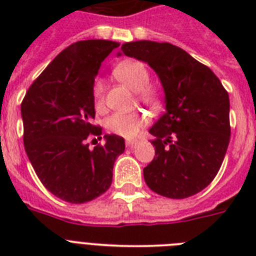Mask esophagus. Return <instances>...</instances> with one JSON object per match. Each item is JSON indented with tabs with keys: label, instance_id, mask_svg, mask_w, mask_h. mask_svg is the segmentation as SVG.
Segmentation results:
<instances>
[{
	"label": "esophagus",
	"instance_id": "1",
	"mask_svg": "<svg viewBox=\"0 0 256 256\" xmlns=\"http://www.w3.org/2000/svg\"><path fill=\"white\" fill-rule=\"evenodd\" d=\"M136 144H138V140H126V146H128V148H132V146H136Z\"/></svg>",
	"mask_w": 256,
	"mask_h": 256
}]
</instances>
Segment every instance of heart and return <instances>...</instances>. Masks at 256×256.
Masks as SVG:
<instances>
[{
  "mask_svg": "<svg viewBox=\"0 0 256 256\" xmlns=\"http://www.w3.org/2000/svg\"><path fill=\"white\" fill-rule=\"evenodd\" d=\"M114 76L132 92H138V96L144 104L152 108L160 106V94L154 88H148L150 84V73L142 62H122L114 69ZM92 98L96 110H102L104 106V84L100 78L96 80L92 85ZM144 122L146 116L140 112H116L106 120V128L112 134L124 138H132L140 132Z\"/></svg>",
  "mask_w": 256,
  "mask_h": 256,
  "instance_id": "b5f03b06",
  "label": "heart"
}]
</instances>
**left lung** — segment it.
<instances>
[{
    "instance_id": "left-lung-1",
    "label": "left lung",
    "mask_w": 256,
    "mask_h": 256,
    "mask_svg": "<svg viewBox=\"0 0 256 256\" xmlns=\"http://www.w3.org/2000/svg\"><path fill=\"white\" fill-rule=\"evenodd\" d=\"M120 52L146 62L160 77L166 112L148 130L156 156L144 182L171 199L188 198L212 182L230 142V100L219 78L168 42H126ZM120 56V53H118Z\"/></svg>"
}]
</instances>
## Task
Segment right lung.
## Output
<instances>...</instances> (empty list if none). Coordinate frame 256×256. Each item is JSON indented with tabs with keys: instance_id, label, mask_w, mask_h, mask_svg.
Segmentation results:
<instances>
[{
	"instance_id": "right-lung-1",
	"label": "right lung",
	"mask_w": 256,
	"mask_h": 256,
	"mask_svg": "<svg viewBox=\"0 0 256 256\" xmlns=\"http://www.w3.org/2000/svg\"><path fill=\"white\" fill-rule=\"evenodd\" d=\"M120 44L86 40L62 50L32 84L21 104L24 144L36 174L57 198L85 203L108 191L124 140L94 126L92 85L100 64ZM92 140H96V138Z\"/></svg>"
}]
</instances>
